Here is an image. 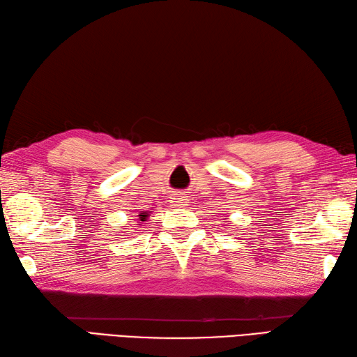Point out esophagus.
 <instances>
[{
  "label": "esophagus",
  "mask_w": 357,
  "mask_h": 357,
  "mask_svg": "<svg viewBox=\"0 0 357 357\" xmlns=\"http://www.w3.org/2000/svg\"><path fill=\"white\" fill-rule=\"evenodd\" d=\"M188 202H189V198H188L185 194H174V195L171 197V203H172L174 206H178V207L186 206Z\"/></svg>",
  "instance_id": "obj_1"
}]
</instances>
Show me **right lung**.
<instances>
[{"label":"right lung","mask_w":357,"mask_h":357,"mask_svg":"<svg viewBox=\"0 0 357 357\" xmlns=\"http://www.w3.org/2000/svg\"><path fill=\"white\" fill-rule=\"evenodd\" d=\"M146 216H149V215H145V213H139V220H141V221H145V220H146Z\"/></svg>","instance_id":"1"}]
</instances>
